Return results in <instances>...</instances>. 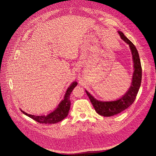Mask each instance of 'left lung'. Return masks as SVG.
<instances>
[{
    "label": "left lung",
    "instance_id": "left-lung-1",
    "mask_svg": "<svg viewBox=\"0 0 156 156\" xmlns=\"http://www.w3.org/2000/svg\"><path fill=\"white\" fill-rule=\"evenodd\" d=\"M118 33L119 34L121 38L129 46L132 55L133 73L130 88L121 98L116 99V101H99L94 98L89 92L85 90V92L92 103L96 112L99 115L103 116H112L115 115L124 111L131 105L136 98L141 82L142 70L137 49L134 44L124 36L122 32L118 31Z\"/></svg>",
    "mask_w": 156,
    "mask_h": 156
}]
</instances>
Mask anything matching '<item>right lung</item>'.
Listing matches in <instances>:
<instances>
[{
	"label": "right lung",
	"mask_w": 156,
	"mask_h": 156,
	"mask_svg": "<svg viewBox=\"0 0 156 156\" xmlns=\"http://www.w3.org/2000/svg\"><path fill=\"white\" fill-rule=\"evenodd\" d=\"M77 85V82H73L69 85L65 93L63 99H62L57 107L53 112L49 113L47 115L37 116L28 114L25 112L23 111L22 110H21V111L24 115L32 118L35 121L42 124H55L60 122L64 119L68 115L71 105V101L69 100L70 94Z\"/></svg>",
	"instance_id": "obj_1"
}]
</instances>
